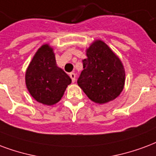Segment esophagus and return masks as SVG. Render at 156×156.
<instances>
[{
    "label": "esophagus",
    "instance_id": "esophagus-1",
    "mask_svg": "<svg viewBox=\"0 0 156 156\" xmlns=\"http://www.w3.org/2000/svg\"><path fill=\"white\" fill-rule=\"evenodd\" d=\"M69 76H70V78L72 79L73 83H74L75 80H76V74H75L74 73H69Z\"/></svg>",
    "mask_w": 156,
    "mask_h": 156
}]
</instances>
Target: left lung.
Here are the masks:
<instances>
[{
    "label": "left lung",
    "mask_w": 156,
    "mask_h": 156,
    "mask_svg": "<svg viewBox=\"0 0 156 156\" xmlns=\"http://www.w3.org/2000/svg\"><path fill=\"white\" fill-rule=\"evenodd\" d=\"M86 55L78 86L96 103L104 104L116 98L125 85V69L121 59L100 40L90 44Z\"/></svg>",
    "instance_id": "1"
}]
</instances>
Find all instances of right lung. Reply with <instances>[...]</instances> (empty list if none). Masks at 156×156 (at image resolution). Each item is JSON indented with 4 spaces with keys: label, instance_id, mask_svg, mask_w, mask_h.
Segmentation results:
<instances>
[{
    "label": "right lung",
    "instance_id": "right-lung-1",
    "mask_svg": "<svg viewBox=\"0 0 156 156\" xmlns=\"http://www.w3.org/2000/svg\"><path fill=\"white\" fill-rule=\"evenodd\" d=\"M71 78L57 66L54 49L43 44L34 54L25 72V85L35 101L47 106L60 101Z\"/></svg>",
    "mask_w": 156,
    "mask_h": 156
}]
</instances>
